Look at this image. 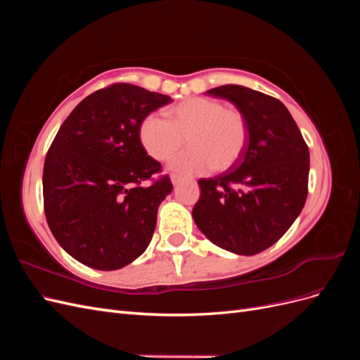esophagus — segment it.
<instances>
[{
  "label": "esophagus",
  "mask_w": 360,
  "mask_h": 360,
  "mask_svg": "<svg viewBox=\"0 0 360 360\" xmlns=\"http://www.w3.org/2000/svg\"><path fill=\"white\" fill-rule=\"evenodd\" d=\"M171 181H172L174 186H177V184H180L183 181V177L176 176V174H174V176H171Z\"/></svg>",
  "instance_id": "34e87169"
}]
</instances>
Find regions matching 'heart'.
<instances>
[{
  "label": "heart",
  "instance_id": "b5f03b06",
  "mask_svg": "<svg viewBox=\"0 0 360 360\" xmlns=\"http://www.w3.org/2000/svg\"><path fill=\"white\" fill-rule=\"evenodd\" d=\"M245 115L209 97H191L172 106L169 120L159 112L147 114L138 129V138L150 158L167 160L184 146L189 150L172 158L168 169L193 176L205 174L213 167L225 171L242 158L248 144Z\"/></svg>",
  "mask_w": 360,
  "mask_h": 360
}]
</instances>
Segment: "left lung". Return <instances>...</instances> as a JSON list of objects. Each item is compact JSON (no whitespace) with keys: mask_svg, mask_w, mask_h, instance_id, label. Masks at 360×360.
<instances>
[{"mask_svg":"<svg viewBox=\"0 0 360 360\" xmlns=\"http://www.w3.org/2000/svg\"><path fill=\"white\" fill-rule=\"evenodd\" d=\"M205 94L231 102L248 123V144L236 165L198 181L192 217L212 243L237 255L275 245L308 197L309 150L285 105L243 85Z\"/></svg>","mask_w":360,"mask_h":360,"instance_id":"obj_1","label":"left lung"}]
</instances>
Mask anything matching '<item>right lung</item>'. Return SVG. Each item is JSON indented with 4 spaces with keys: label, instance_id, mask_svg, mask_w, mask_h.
I'll use <instances>...</instances> for the list:
<instances>
[{
    "label": "right lung",
    "instance_id": "obj_1",
    "mask_svg": "<svg viewBox=\"0 0 360 360\" xmlns=\"http://www.w3.org/2000/svg\"><path fill=\"white\" fill-rule=\"evenodd\" d=\"M171 101L115 84L85 97L53 139L43 167L46 221L60 246L84 266L122 269L150 245L172 184L169 177L141 184L160 163L141 146L138 129Z\"/></svg>",
    "mask_w": 360,
    "mask_h": 360
}]
</instances>
